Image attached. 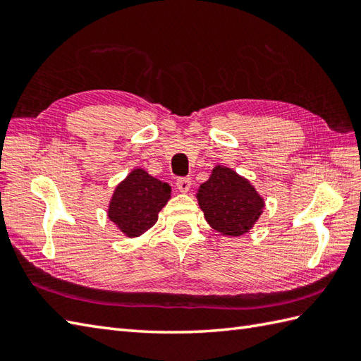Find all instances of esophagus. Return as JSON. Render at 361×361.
<instances>
[{"instance_id": "34e87169", "label": "esophagus", "mask_w": 361, "mask_h": 361, "mask_svg": "<svg viewBox=\"0 0 361 361\" xmlns=\"http://www.w3.org/2000/svg\"><path fill=\"white\" fill-rule=\"evenodd\" d=\"M190 186H192V181H190V178H178V180H176V188H178L180 192H183V194L189 192Z\"/></svg>"}]
</instances>
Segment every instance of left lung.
Masks as SVG:
<instances>
[{"instance_id":"1","label":"left lung","mask_w":361,"mask_h":361,"mask_svg":"<svg viewBox=\"0 0 361 361\" xmlns=\"http://www.w3.org/2000/svg\"><path fill=\"white\" fill-rule=\"evenodd\" d=\"M208 224L224 235L239 237L255 226L265 208L251 183L233 169L216 166L197 192Z\"/></svg>"}]
</instances>
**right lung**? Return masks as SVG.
I'll list each match as a JSON object with an SVG mask.
<instances>
[{"label":"right lung","mask_w":361,"mask_h":361,"mask_svg":"<svg viewBox=\"0 0 361 361\" xmlns=\"http://www.w3.org/2000/svg\"><path fill=\"white\" fill-rule=\"evenodd\" d=\"M171 186L144 169H133L113 192L109 219L127 237H140L158 220V212L171 198Z\"/></svg>","instance_id":"1"}]
</instances>
